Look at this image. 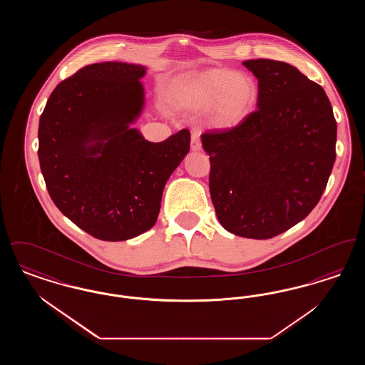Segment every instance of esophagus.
<instances>
[{"label": "esophagus", "instance_id": "1", "mask_svg": "<svg viewBox=\"0 0 365 365\" xmlns=\"http://www.w3.org/2000/svg\"><path fill=\"white\" fill-rule=\"evenodd\" d=\"M200 131H192L191 133V150H201V138H200Z\"/></svg>", "mask_w": 365, "mask_h": 365}]
</instances>
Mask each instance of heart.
I'll use <instances>...</instances> for the list:
<instances>
[{"label":"heart","instance_id":"obj_1","mask_svg":"<svg viewBox=\"0 0 365 365\" xmlns=\"http://www.w3.org/2000/svg\"><path fill=\"white\" fill-rule=\"evenodd\" d=\"M180 97L197 109H212V120L231 128L255 110L259 100L256 81L241 72L215 68L191 79L180 88Z\"/></svg>","mask_w":365,"mask_h":365}]
</instances>
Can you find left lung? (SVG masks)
Segmentation results:
<instances>
[{
	"label": "left lung",
	"instance_id": "left-lung-1",
	"mask_svg": "<svg viewBox=\"0 0 365 365\" xmlns=\"http://www.w3.org/2000/svg\"><path fill=\"white\" fill-rule=\"evenodd\" d=\"M242 64L259 81L257 109L201 140L220 225L268 240L304 220L322 198L336 156V122L323 87L293 66L269 58Z\"/></svg>",
	"mask_w": 365,
	"mask_h": 365
}]
</instances>
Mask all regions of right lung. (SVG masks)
<instances>
[{"instance_id":"add662e5","label":"right lung","mask_w":365,"mask_h":365,"mask_svg":"<svg viewBox=\"0 0 365 365\" xmlns=\"http://www.w3.org/2000/svg\"><path fill=\"white\" fill-rule=\"evenodd\" d=\"M146 68L105 61L60 82L39 119L38 158L54 205L101 241L150 230L168 178L190 150V131L149 142L130 124L143 108Z\"/></svg>"}]
</instances>
